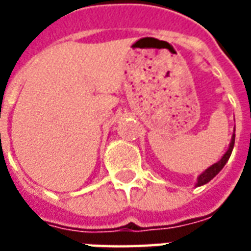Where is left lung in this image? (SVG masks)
Segmentation results:
<instances>
[{"instance_id": "8db88e82", "label": "left lung", "mask_w": 251, "mask_h": 251, "mask_svg": "<svg viewBox=\"0 0 251 251\" xmlns=\"http://www.w3.org/2000/svg\"><path fill=\"white\" fill-rule=\"evenodd\" d=\"M234 142H235V134H232V138H231V142H230V147H228V149H227V152L223 154V157L218 161V163H215L214 165H211L210 168L205 169L203 174L200 175L199 177H198V187L199 185H203L205 184V183H208L211 179H214L216 175L221 172V169L226 165V163L228 161V158H230V156H231V152H232V148H234Z\"/></svg>"}]
</instances>
